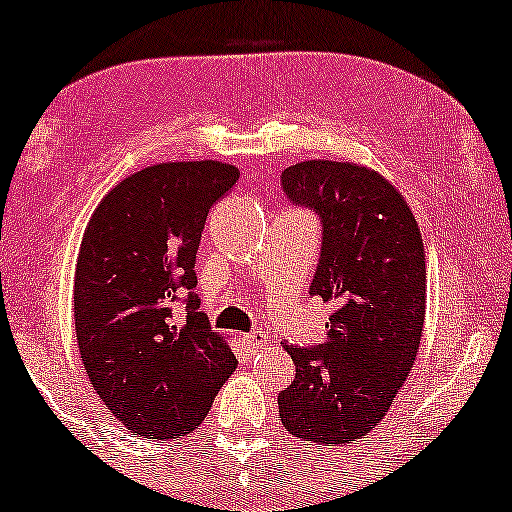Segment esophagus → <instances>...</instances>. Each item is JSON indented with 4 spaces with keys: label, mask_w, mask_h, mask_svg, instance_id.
<instances>
[{
    "label": "esophagus",
    "mask_w": 512,
    "mask_h": 512,
    "mask_svg": "<svg viewBox=\"0 0 512 512\" xmlns=\"http://www.w3.org/2000/svg\"><path fill=\"white\" fill-rule=\"evenodd\" d=\"M244 345H247L251 352H258V349L268 347V335H265V331H251L244 335Z\"/></svg>",
    "instance_id": "1"
}]
</instances>
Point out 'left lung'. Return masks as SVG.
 <instances>
[{"label": "left lung", "instance_id": "obj_1", "mask_svg": "<svg viewBox=\"0 0 512 512\" xmlns=\"http://www.w3.org/2000/svg\"><path fill=\"white\" fill-rule=\"evenodd\" d=\"M282 186L321 216L310 293L333 303L326 340L284 345L296 380L277 396L291 436L338 447L375 429L415 366L426 314V258L398 188L359 163L303 160Z\"/></svg>", "mask_w": 512, "mask_h": 512}]
</instances>
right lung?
<instances>
[{"label":"right lung","instance_id":"obj_1","mask_svg":"<svg viewBox=\"0 0 512 512\" xmlns=\"http://www.w3.org/2000/svg\"><path fill=\"white\" fill-rule=\"evenodd\" d=\"M240 179L219 160L144 167L90 216L74 275V324L90 384L132 436L198 429L237 368L226 338L198 312L195 254L214 202ZM189 289L187 317L171 303Z\"/></svg>","mask_w":512,"mask_h":512}]
</instances>
